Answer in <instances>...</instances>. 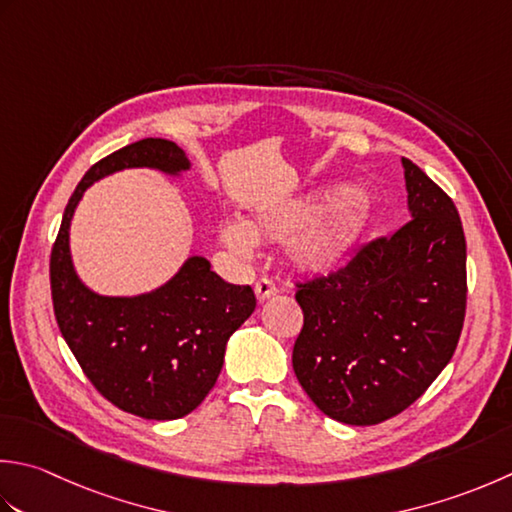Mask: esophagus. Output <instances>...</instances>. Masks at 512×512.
Returning <instances> with one entry per match:
<instances>
[{
  "instance_id": "34e87169",
  "label": "esophagus",
  "mask_w": 512,
  "mask_h": 512,
  "mask_svg": "<svg viewBox=\"0 0 512 512\" xmlns=\"http://www.w3.org/2000/svg\"><path fill=\"white\" fill-rule=\"evenodd\" d=\"M255 295H257L259 302H266V299L277 295V286H275L273 279H268V277L259 279V282L255 284Z\"/></svg>"
}]
</instances>
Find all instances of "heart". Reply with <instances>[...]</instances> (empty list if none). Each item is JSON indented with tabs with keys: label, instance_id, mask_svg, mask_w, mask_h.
I'll list each match as a JSON object with an SVG mask.
<instances>
[{
	"label": "heart",
	"instance_id": "b5f03b06",
	"mask_svg": "<svg viewBox=\"0 0 512 512\" xmlns=\"http://www.w3.org/2000/svg\"><path fill=\"white\" fill-rule=\"evenodd\" d=\"M373 222V204L362 190L322 188L293 202L264 208L244 224L222 228L224 244L248 253L250 242H284L304 233L293 246V262L308 273H333L362 244Z\"/></svg>",
	"mask_w": 512,
	"mask_h": 512
}]
</instances>
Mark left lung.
Returning a JSON list of instances; mask_svg holds the SVG:
<instances>
[{
  "mask_svg": "<svg viewBox=\"0 0 512 512\" xmlns=\"http://www.w3.org/2000/svg\"><path fill=\"white\" fill-rule=\"evenodd\" d=\"M410 222L326 277L297 284L304 328L293 370L324 415L373 426L417 402L453 357L466 315L457 208L402 159Z\"/></svg>",
  "mask_w": 512,
  "mask_h": 512,
  "instance_id": "left-lung-1",
  "label": "left lung"
}]
</instances>
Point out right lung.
<instances>
[{"instance_id": "add662e5", "label": "right lung", "mask_w": 512, "mask_h": 512, "mask_svg": "<svg viewBox=\"0 0 512 512\" xmlns=\"http://www.w3.org/2000/svg\"><path fill=\"white\" fill-rule=\"evenodd\" d=\"M124 168L179 175L190 162L177 144L148 137L90 166L68 199L50 253V293L57 326L90 384L126 413L164 422L204 402L222 373L228 337L257 302L253 288L224 282L197 255L144 295L104 297L82 284L70 259V219L90 184Z\"/></svg>"}]
</instances>
